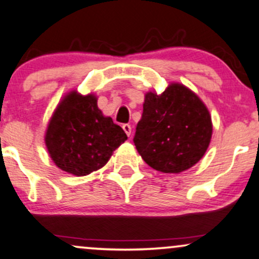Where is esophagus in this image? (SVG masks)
Returning <instances> with one entry per match:
<instances>
[{
	"label": "esophagus",
	"mask_w": 259,
	"mask_h": 259,
	"mask_svg": "<svg viewBox=\"0 0 259 259\" xmlns=\"http://www.w3.org/2000/svg\"><path fill=\"white\" fill-rule=\"evenodd\" d=\"M122 128H123V131H124V133H126V135L130 137L131 133H132V127H131V124L124 123L123 126H122Z\"/></svg>",
	"instance_id": "obj_1"
}]
</instances>
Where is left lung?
<instances>
[{
  "label": "left lung",
  "instance_id": "1",
  "mask_svg": "<svg viewBox=\"0 0 259 259\" xmlns=\"http://www.w3.org/2000/svg\"><path fill=\"white\" fill-rule=\"evenodd\" d=\"M211 136V116L205 104L183 84L173 83L160 96L145 94L133 142L154 169L179 173L199 162Z\"/></svg>",
  "mask_w": 259,
  "mask_h": 259
}]
</instances>
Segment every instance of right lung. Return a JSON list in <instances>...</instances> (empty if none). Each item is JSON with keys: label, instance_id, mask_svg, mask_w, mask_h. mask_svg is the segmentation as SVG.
<instances>
[{"label": "right lung", "instance_id": "1", "mask_svg": "<svg viewBox=\"0 0 259 259\" xmlns=\"http://www.w3.org/2000/svg\"><path fill=\"white\" fill-rule=\"evenodd\" d=\"M126 139V133L111 117L103 116L96 97L76 92L58 105L46 133L54 163L80 177L102 168Z\"/></svg>", "mask_w": 259, "mask_h": 259}]
</instances>
